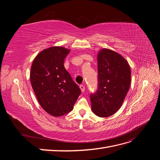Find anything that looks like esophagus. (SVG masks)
<instances>
[{
  "instance_id": "1",
  "label": "esophagus",
  "mask_w": 160,
  "mask_h": 160,
  "mask_svg": "<svg viewBox=\"0 0 160 160\" xmlns=\"http://www.w3.org/2000/svg\"><path fill=\"white\" fill-rule=\"evenodd\" d=\"M79 88H80V89H81V90L82 92H84V91H85V86H84L83 85H79Z\"/></svg>"
}]
</instances>
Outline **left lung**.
<instances>
[{"mask_svg": "<svg viewBox=\"0 0 160 160\" xmlns=\"http://www.w3.org/2000/svg\"><path fill=\"white\" fill-rule=\"evenodd\" d=\"M98 89L90 96L93 112L101 118L112 115L122 107L131 84L128 62L109 49L98 54Z\"/></svg>", "mask_w": 160, "mask_h": 160, "instance_id": "8db88e82", "label": "left lung"}]
</instances>
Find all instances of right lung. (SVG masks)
<instances>
[{
	"label": "right lung",
	"instance_id": "add662e5",
	"mask_svg": "<svg viewBox=\"0 0 160 160\" xmlns=\"http://www.w3.org/2000/svg\"><path fill=\"white\" fill-rule=\"evenodd\" d=\"M70 49L51 47L41 51L34 59L30 80L42 108L54 117L67 114L81 94V89L64 67Z\"/></svg>",
	"mask_w": 160,
	"mask_h": 160
}]
</instances>
